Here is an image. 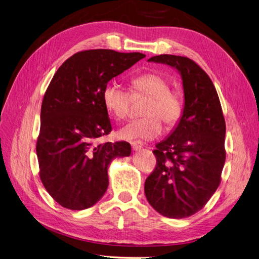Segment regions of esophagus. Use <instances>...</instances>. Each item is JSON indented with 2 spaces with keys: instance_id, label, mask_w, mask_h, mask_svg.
Returning a JSON list of instances; mask_svg holds the SVG:
<instances>
[{
  "instance_id": "1",
  "label": "esophagus",
  "mask_w": 259,
  "mask_h": 259,
  "mask_svg": "<svg viewBox=\"0 0 259 259\" xmlns=\"http://www.w3.org/2000/svg\"><path fill=\"white\" fill-rule=\"evenodd\" d=\"M132 149L134 151H139L143 149V143L142 142H133L132 143Z\"/></svg>"
}]
</instances>
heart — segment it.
<instances>
[{
	"label": "heart",
	"mask_w": 259,
	"mask_h": 259,
	"mask_svg": "<svg viewBox=\"0 0 259 259\" xmlns=\"http://www.w3.org/2000/svg\"><path fill=\"white\" fill-rule=\"evenodd\" d=\"M133 93L149 97L144 119L134 120L119 131V137L124 140H151L162 132V122L173 126L182 117L183 98L176 91L169 90L165 77L159 73L140 74L131 81ZM103 100L107 110L115 119L122 120L128 113L130 95L120 85L108 84L103 92Z\"/></svg>",
	"instance_id": "heart-1"
}]
</instances>
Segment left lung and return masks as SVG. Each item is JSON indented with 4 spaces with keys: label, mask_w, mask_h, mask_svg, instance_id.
<instances>
[{
    "label": "left lung",
    "mask_w": 259,
    "mask_h": 259,
    "mask_svg": "<svg viewBox=\"0 0 259 259\" xmlns=\"http://www.w3.org/2000/svg\"><path fill=\"white\" fill-rule=\"evenodd\" d=\"M149 62L167 65L182 76L184 109L169 135L156 144V167L145 194L158 213L186 218L203 208L221 183L226 160V124L215 86L195 62L160 55Z\"/></svg>",
    "instance_id": "obj_1"
}]
</instances>
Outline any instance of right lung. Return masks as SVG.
<instances>
[{
	"mask_svg": "<svg viewBox=\"0 0 259 259\" xmlns=\"http://www.w3.org/2000/svg\"><path fill=\"white\" fill-rule=\"evenodd\" d=\"M144 57L142 53L84 51L53 76L42 103L36 154L45 189L61 206L81 210L95 205L107 191L112 160L130 156L126 142L97 144L112 130L103 92Z\"/></svg>",
	"mask_w": 259,
	"mask_h": 259,
	"instance_id": "right-lung-1",
	"label": "right lung"
}]
</instances>
